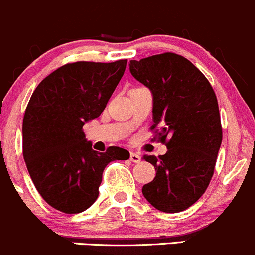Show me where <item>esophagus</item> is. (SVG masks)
Returning a JSON list of instances; mask_svg holds the SVG:
<instances>
[{
    "mask_svg": "<svg viewBox=\"0 0 255 255\" xmlns=\"http://www.w3.org/2000/svg\"><path fill=\"white\" fill-rule=\"evenodd\" d=\"M130 161L133 162V163H138V162L141 161V157L138 156L137 153H133V152H131V153H130Z\"/></svg>",
    "mask_w": 255,
    "mask_h": 255,
    "instance_id": "obj_1",
    "label": "esophagus"
}]
</instances>
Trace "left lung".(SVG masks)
<instances>
[{"instance_id": "1", "label": "left lung", "mask_w": 255, "mask_h": 255, "mask_svg": "<svg viewBox=\"0 0 255 255\" xmlns=\"http://www.w3.org/2000/svg\"><path fill=\"white\" fill-rule=\"evenodd\" d=\"M130 72L151 91L153 125L168 148L143 156L156 177L142 188L146 200L168 214L184 211L200 199L214 174L222 142L216 94L189 60L173 52L131 60Z\"/></svg>"}]
</instances>
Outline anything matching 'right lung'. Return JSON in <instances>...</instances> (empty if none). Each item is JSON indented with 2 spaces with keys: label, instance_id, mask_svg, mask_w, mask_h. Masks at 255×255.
I'll list each match as a JSON object with an SVG mask.
<instances>
[{
  "label": "right lung",
  "instance_id": "obj_1",
  "mask_svg": "<svg viewBox=\"0 0 255 255\" xmlns=\"http://www.w3.org/2000/svg\"><path fill=\"white\" fill-rule=\"evenodd\" d=\"M128 60L78 61L44 78L25 109L23 156L44 200L65 214H80L98 198L104 168L128 151L92 149L82 128L102 114L122 80Z\"/></svg>",
  "mask_w": 255,
  "mask_h": 255
}]
</instances>
